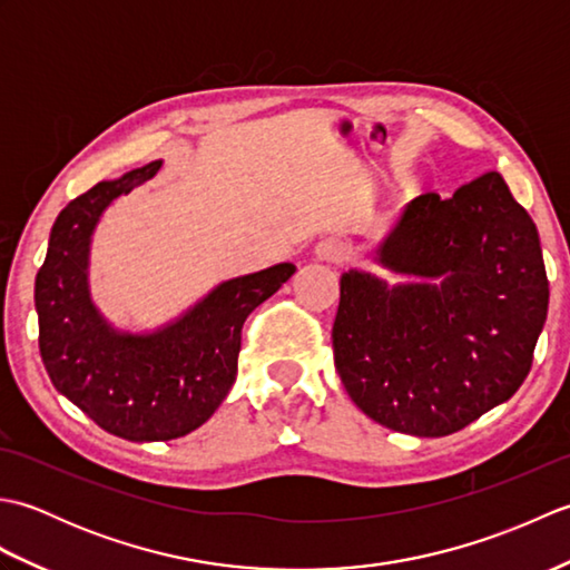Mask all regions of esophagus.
Here are the masks:
<instances>
[{
  "label": "esophagus",
  "instance_id": "esophagus-1",
  "mask_svg": "<svg viewBox=\"0 0 570 570\" xmlns=\"http://www.w3.org/2000/svg\"><path fill=\"white\" fill-rule=\"evenodd\" d=\"M316 259H321V262H328V264H337V262H343L345 257H347V247H345V242H341V239H335V237H325V239H321L318 245H316Z\"/></svg>",
  "mask_w": 570,
  "mask_h": 570
}]
</instances>
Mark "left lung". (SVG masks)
Returning a JSON list of instances; mask_svg holds the SVG:
<instances>
[{
  "mask_svg": "<svg viewBox=\"0 0 570 570\" xmlns=\"http://www.w3.org/2000/svg\"><path fill=\"white\" fill-rule=\"evenodd\" d=\"M374 262L406 282L345 272L333 325L335 370L372 421L441 439L522 386L549 278L537 225L498 171L406 203Z\"/></svg>",
  "mask_w": 570,
  "mask_h": 570,
  "instance_id": "8db88e82",
  "label": "left lung"
}]
</instances>
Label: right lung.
I'll return each instance as SVG.
<instances>
[{"instance_id":"obj_1","label":"right lung","mask_w":570,"mask_h":570,"mask_svg":"<svg viewBox=\"0 0 570 570\" xmlns=\"http://www.w3.org/2000/svg\"><path fill=\"white\" fill-rule=\"evenodd\" d=\"M151 161L102 180L56 217L36 274L39 347L56 390L125 441H171L196 431L237 377L242 325L292 278V262L217 284L156 331H119L90 296V245L112 200L156 176Z\"/></svg>"}]
</instances>
